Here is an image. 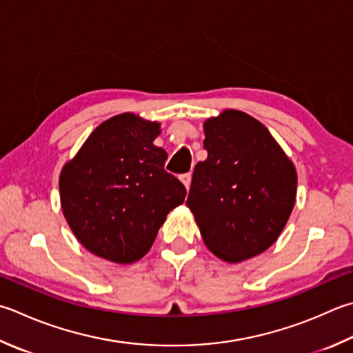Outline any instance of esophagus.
<instances>
[{"instance_id": "esophagus-1", "label": "esophagus", "mask_w": 353, "mask_h": 353, "mask_svg": "<svg viewBox=\"0 0 353 353\" xmlns=\"http://www.w3.org/2000/svg\"><path fill=\"white\" fill-rule=\"evenodd\" d=\"M179 179H181V183L184 184L185 190H189V188H190V183H192V175H190V174H184V175L179 176Z\"/></svg>"}]
</instances>
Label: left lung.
<instances>
[{"label":"left lung","mask_w":353,"mask_h":353,"mask_svg":"<svg viewBox=\"0 0 353 353\" xmlns=\"http://www.w3.org/2000/svg\"><path fill=\"white\" fill-rule=\"evenodd\" d=\"M208 158L195 165L185 204L203 241L225 263L268 250L294 210L296 169L270 132L241 110L203 124Z\"/></svg>","instance_id":"left-lung-1"}]
</instances>
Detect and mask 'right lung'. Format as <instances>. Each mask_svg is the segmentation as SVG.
<instances>
[{
  "label": "right lung",
  "mask_w": 353,
  "mask_h": 353,
  "mask_svg": "<svg viewBox=\"0 0 353 353\" xmlns=\"http://www.w3.org/2000/svg\"><path fill=\"white\" fill-rule=\"evenodd\" d=\"M161 124L132 112L105 119L59 174V199L73 235L90 254L132 264L150 250L185 188L164 170L154 144Z\"/></svg>",
  "instance_id": "1"
}]
</instances>
